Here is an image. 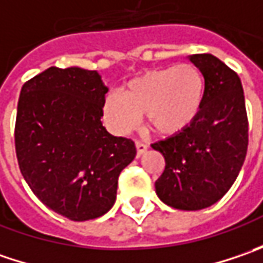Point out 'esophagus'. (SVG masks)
<instances>
[{
    "label": "esophagus",
    "instance_id": "1",
    "mask_svg": "<svg viewBox=\"0 0 263 263\" xmlns=\"http://www.w3.org/2000/svg\"><path fill=\"white\" fill-rule=\"evenodd\" d=\"M136 151L137 155H142V154H145L147 151V145L143 143V142H140V140H136Z\"/></svg>",
    "mask_w": 263,
    "mask_h": 263
}]
</instances>
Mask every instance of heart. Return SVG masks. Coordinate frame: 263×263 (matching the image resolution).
Masks as SVG:
<instances>
[{"label":"heart","mask_w":263,"mask_h":263,"mask_svg":"<svg viewBox=\"0 0 263 263\" xmlns=\"http://www.w3.org/2000/svg\"><path fill=\"white\" fill-rule=\"evenodd\" d=\"M205 79L195 64H177L151 70L128 82L121 95L108 93L104 116L112 132L126 135L146 114L149 127L162 136L187 130L202 112Z\"/></svg>","instance_id":"obj_1"}]
</instances>
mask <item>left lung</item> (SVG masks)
I'll return each instance as SVG.
<instances>
[{
    "instance_id": "obj_1",
    "label": "left lung",
    "mask_w": 263,
    "mask_h": 263,
    "mask_svg": "<svg viewBox=\"0 0 263 263\" xmlns=\"http://www.w3.org/2000/svg\"><path fill=\"white\" fill-rule=\"evenodd\" d=\"M190 61L205 79L202 112L187 130L152 143L165 159L155 181L158 197L171 208L199 211L218 202L245 162L249 123L240 77L211 54Z\"/></svg>"
}]
</instances>
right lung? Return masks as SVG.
<instances>
[{
    "label": "right lung",
    "instance_id": "add662e5",
    "mask_svg": "<svg viewBox=\"0 0 263 263\" xmlns=\"http://www.w3.org/2000/svg\"><path fill=\"white\" fill-rule=\"evenodd\" d=\"M108 89L96 71L49 67L20 92L15 155L36 197L71 221L95 219L116 202L118 176L133 161L132 139L102 126Z\"/></svg>",
    "mask_w": 263,
    "mask_h": 263
}]
</instances>
